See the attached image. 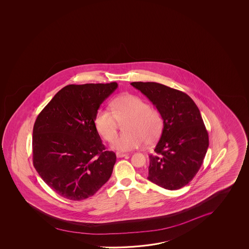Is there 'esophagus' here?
I'll return each mask as SVG.
<instances>
[{"label": "esophagus", "mask_w": 249, "mask_h": 249, "mask_svg": "<svg viewBox=\"0 0 249 249\" xmlns=\"http://www.w3.org/2000/svg\"><path fill=\"white\" fill-rule=\"evenodd\" d=\"M126 155H127L126 154H123V153H119V152L116 153V157L117 158H123V157H125Z\"/></svg>", "instance_id": "34e87169"}]
</instances>
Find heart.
<instances>
[{
    "mask_svg": "<svg viewBox=\"0 0 249 249\" xmlns=\"http://www.w3.org/2000/svg\"><path fill=\"white\" fill-rule=\"evenodd\" d=\"M111 110L100 109L94 117V126L102 138L111 141L119 122L128 121L126 133L117 137L111 147L127 152L155 143L161 134L163 119L159 111L150 107L145 100L134 94H123L111 102Z\"/></svg>",
    "mask_w": 249,
    "mask_h": 249,
    "instance_id": "b5f03b06",
    "label": "heart"
}]
</instances>
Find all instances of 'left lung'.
Returning <instances> with one entry per match:
<instances>
[{
  "instance_id": "left-lung-1",
  "label": "left lung",
  "mask_w": 249,
  "mask_h": 249,
  "mask_svg": "<svg viewBox=\"0 0 249 249\" xmlns=\"http://www.w3.org/2000/svg\"><path fill=\"white\" fill-rule=\"evenodd\" d=\"M159 111L163 129L149 155L147 179L168 190L188 185L199 171L208 145L200 110L188 94L157 82H132Z\"/></svg>"
}]
</instances>
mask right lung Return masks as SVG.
Listing matches in <instances>:
<instances>
[{"mask_svg":"<svg viewBox=\"0 0 249 249\" xmlns=\"http://www.w3.org/2000/svg\"><path fill=\"white\" fill-rule=\"evenodd\" d=\"M117 88L116 82L66 86L37 116L34 167L59 196L84 200L110 178L116 155L102 144L94 117Z\"/></svg>","mask_w":249,"mask_h":249,"instance_id":"1","label":"right lung"}]
</instances>
